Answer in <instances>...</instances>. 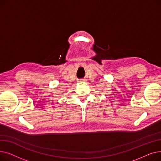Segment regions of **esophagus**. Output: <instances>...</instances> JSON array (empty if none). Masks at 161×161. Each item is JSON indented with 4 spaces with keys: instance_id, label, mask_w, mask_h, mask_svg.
<instances>
[{
    "instance_id": "1",
    "label": "esophagus",
    "mask_w": 161,
    "mask_h": 161,
    "mask_svg": "<svg viewBox=\"0 0 161 161\" xmlns=\"http://www.w3.org/2000/svg\"><path fill=\"white\" fill-rule=\"evenodd\" d=\"M86 80H83V79H82V80H80L79 81H81V82H85Z\"/></svg>"
}]
</instances>
